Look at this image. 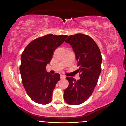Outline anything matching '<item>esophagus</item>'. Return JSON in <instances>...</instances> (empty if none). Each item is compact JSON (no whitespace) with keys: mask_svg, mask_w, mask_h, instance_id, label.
<instances>
[{"mask_svg":"<svg viewBox=\"0 0 126 126\" xmlns=\"http://www.w3.org/2000/svg\"><path fill=\"white\" fill-rule=\"evenodd\" d=\"M60 77H61V79H65V75H63V74H61Z\"/></svg>","mask_w":126,"mask_h":126,"instance_id":"esophagus-1","label":"esophagus"}]
</instances>
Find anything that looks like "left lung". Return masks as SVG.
<instances>
[{
	"mask_svg": "<svg viewBox=\"0 0 126 126\" xmlns=\"http://www.w3.org/2000/svg\"><path fill=\"white\" fill-rule=\"evenodd\" d=\"M72 46L78 61L80 79L67 77L69 86L64 91V99L70 105L81 104L88 100L97 85L101 72L102 56L93 38L81 33L71 35L65 41Z\"/></svg>",
	"mask_w": 126,
	"mask_h": 126,
	"instance_id": "obj_1",
	"label": "left lung"
}]
</instances>
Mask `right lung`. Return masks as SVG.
<instances>
[{"label": "right lung", "mask_w": 126, "mask_h": 126, "mask_svg": "<svg viewBox=\"0 0 126 126\" xmlns=\"http://www.w3.org/2000/svg\"><path fill=\"white\" fill-rule=\"evenodd\" d=\"M67 37L52 34L42 36L30 43L22 52L20 67L22 84L34 102L45 105L52 101V93L60 75L48 73L46 67L53 57V52Z\"/></svg>", "instance_id": "add662e5"}]
</instances>
